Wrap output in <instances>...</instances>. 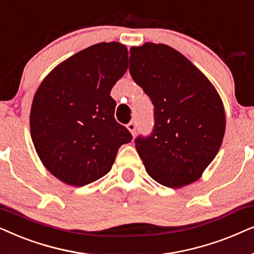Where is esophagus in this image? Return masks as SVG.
<instances>
[{
  "instance_id": "esophagus-1",
  "label": "esophagus",
  "mask_w": 254,
  "mask_h": 254,
  "mask_svg": "<svg viewBox=\"0 0 254 254\" xmlns=\"http://www.w3.org/2000/svg\"><path fill=\"white\" fill-rule=\"evenodd\" d=\"M127 129H129V131L133 134V136H134V134H136V130H137L136 122H130V123L127 125Z\"/></svg>"
}]
</instances>
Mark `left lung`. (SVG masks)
<instances>
[{
	"instance_id": "1",
	"label": "left lung",
	"mask_w": 254,
	"mask_h": 254,
	"mask_svg": "<svg viewBox=\"0 0 254 254\" xmlns=\"http://www.w3.org/2000/svg\"><path fill=\"white\" fill-rule=\"evenodd\" d=\"M129 70L154 106L153 130L134 139L148 175L170 188L200 179L225 132L224 108L214 86L165 44L131 47Z\"/></svg>"
}]
</instances>
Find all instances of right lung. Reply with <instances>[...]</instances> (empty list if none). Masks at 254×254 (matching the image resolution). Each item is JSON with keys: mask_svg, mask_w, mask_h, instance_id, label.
<instances>
[{"mask_svg": "<svg viewBox=\"0 0 254 254\" xmlns=\"http://www.w3.org/2000/svg\"><path fill=\"white\" fill-rule=\"evenodd\" d=\"M127 69V50L99 43L74 54L47 75L35 94L30 131L47 170L82 187L111 170L132 134L115 120L111 88Z\"/></svg>", "mask_w": 254, "mask_h": 254, "instance_id": "right-lung-1", "label": "right lung"}]
</instances>
